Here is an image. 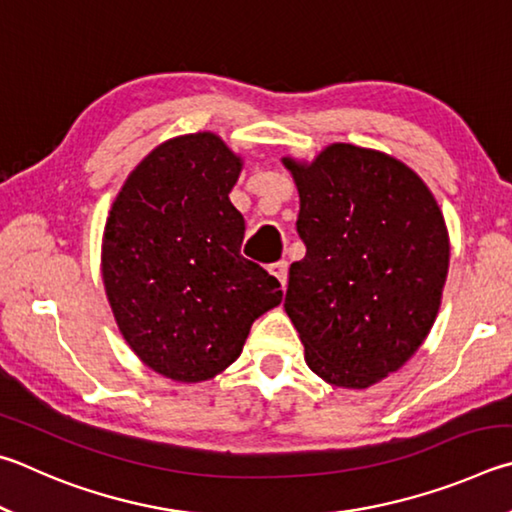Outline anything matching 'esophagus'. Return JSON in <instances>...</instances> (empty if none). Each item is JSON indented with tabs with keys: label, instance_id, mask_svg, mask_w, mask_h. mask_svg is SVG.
Returning <instances> with one entry per match:
<instances>
[{
	"label": "esophagus",
	"instance_id": "1",
	"mask_svg": "<svg viewBox=\"0 0 512 512\" xmlns=\"http://www.w3.org/2000/svg\"><path fill=\"white\" fill-rule=\"evenodd\" d=\"M270 274H274L276 279L281 281L283 288H285V283H288V263H285V261L272 263V265H270Z\"/></svg>",
	"mask_w": 512,
	"mask_h": 512
}]
</instances>
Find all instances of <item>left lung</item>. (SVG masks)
Segmentation results:
<instances>
[{"label": "left lung", "mask_w": 512, "mask_h": 512, "mask_svg": "<svg viewBox=\"0 0 512 512\" xmlns=\"http://www.w3.org/2000/svg\"><path fill=\"white\" fill-rule=\"evenodd\" d=\"M299 188L285 312L319 378L366 389L425 342L441 306L450 240L414 170L378 150L333 143L310 166L285 159Z\"/></svg>", "instance_id": "left-lung-1"}]
</instances>
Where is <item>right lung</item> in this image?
Segmentation results:
<instances>
[{"mask_svg":"<svg viewBox=\"0 0 512 512\" xmlns=\"http://www.w3.org/2000/svg\"><path fill=\"white\" fill-rule=\"evenodd\" d=\"M240 159L211 132L161 143L125 179L103 236V281L125 342L150 369L202 382L238 360L281 283L240 254L229 193Z\"/></svg>","mask_w":512,"mask_h":512,"instance_id":"1","label":"right lung"}]
</instances>
